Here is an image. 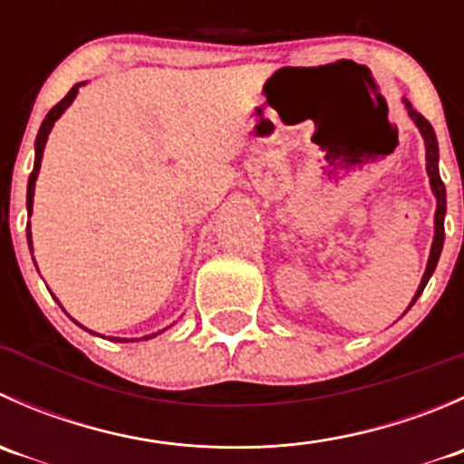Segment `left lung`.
<instances>
[{
    "instance_id": "obj_1",
    "label": "left lung",
    "mask_w": 464,
    "mask_h": 464,
    "mask_svg": "<svg viewBox=\"0 0 464 464\" xmlns=\"http://www.w3.org/2000/svg\"><path fill=\"white\" fill-rule=\"evenodd\" d=\"M404 105H406V110H409V116H411V119H413V123L418 125L420 134H422V137H424V145H427L429 181H431V190H433V195H435V202H438V208H435V236H433V245H431V256H429L427 271H424V276H422V283H420L418 292H415L413 301H411V305H413V303L420 298V294L424 292V287H427L429 278H431V276H433L435 265H438V260H440V254H442V245H444V213H447V190H444L442 179H440V170H438V139H435V132H433L431 123H429V121L424 119L422 114H418V111H415L413 107H411V102L406 101V98H404Z\"/></svg>"
}]
</instances>
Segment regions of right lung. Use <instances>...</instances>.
I'll return each instance as SVG.
<instances>
[{
	"instance_id": "1",
	"label": "right lung",
	"mask_w": 464,
	"mask_h": 464,
	"mask_svg": "<svg viewBox=\"0 0 464 464\" xmlns=\"http://www.w3.org/2000/svg\"><path fill=\"white\" fill-rule=\"evenodd\" d=\"M81 85H85V82H78V85H73L72 89H69V93L67 96L63 98V101L58 102V105L53 107V110L49 111V114H46V119L42 121V125H40V132H37V139H35V163H33V172H31V177H29V188H26V210H29V215H31V210H33V195H35V179H37V172H40V163H42V154H44V145H46V139H49V132H51V128H53V123L55 121L60 119V116L64 114V110H67L69 105H72L73 102V98H76V93H78V89H81ZM26 240H29V249L33 251V242H31V227L29 224H26ZM82 327V325H81ZM87 330V327H85ZM89 332V330H87ZM93 334V332H92ZM152 336H157V334H150V336H143V339H152ZM107 339H114V341H125V343H128V341H139V339H121V336H107Z\"/></svg>"
}]
</instances>
